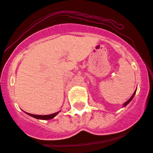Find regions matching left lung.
Returning a JSON list of instances; mask_svg holds the SVG:
<instances>
[{
    "mask_svg": "<svg viewBox=\"0 0 153 153\" xmlns=\"http://www.w3.org/2000/svg\"><path fill=\"white\" fill-rule=\"evenodd\" d=\"M136 91H137V90H135V92H134V94H133V95H132V96H131V97H130V99H128V100H127V101H126V102H125V103H124V104H123V107H125V106H126V105H127V104H128V103H129V102H131V100H132V99H133V97H134V95H135V93H136Z\"/></svg>",
    "mask_w": 153,
    "mask_h": 153,
    "instance_id": "1",
    "label": "left lung"
}]
</instances>
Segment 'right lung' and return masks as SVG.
I'll list each match as a JSON object with an SVG mask.
<instances>
[{
  "mask_svg": "<svg viewBox=\"0 0 153 153\" xmlns=\"http://www.w3.org/2000/svg\"><path fill=\"white\" fill-rule=\"evenodd\" d=\"M26 113V112H25ZM58 113L59 112H57V113H55V114H50V115H44V116H41V115H35V114H29V113H26V114H27L28 115H30V116H32V117H34L35 118H37V119H42V120H49V119H51V118H54L55 116L57 115Z\"/></svg>",
  "mask_w": 153,
  "mask_h": 153,
  "instance_id": "1",
  "label": "right lung"
}]
</instances>
